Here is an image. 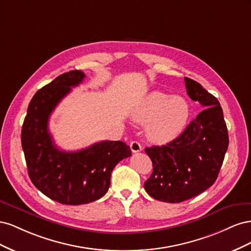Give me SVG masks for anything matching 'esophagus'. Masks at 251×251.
Instances as JSON below:
<instances>
[{"label": "esophagus", "instance_id": "esophagus-1", "mask_svg": "<svg viewBox=\"0 0 251 251\" xmlns=\"http://www.w3.org/2000/svg\"><path fill=\"white\" fill-rule=\"evenodd\" d=\"M130 148H131V151H133V153H138V151H141V150H142L140 143L137 141H132L130 144Z\"/></svg>", "mask_w": 251, "mask_h": 251}]
</instances>
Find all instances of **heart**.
<instances>
[{
	"label": "heart",
	"mask_w": 251,
	"mask_h": 251,
	"mask_svg": "<svg viewBox=\"0 0 251 251\" xmlns=\"http://www.w3.org/2000/svg\"><path fill=\"white\" fill-rule=\"evenodd\" d=\"M189 116V105L181 96L154 91L133 112L135 121L147 125V137L155 143H166L183 131Z\"/></svg>",
	"instance_id": "obj_1"
}]
</instances>
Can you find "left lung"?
Instances as JSON below:
<instances>
[{"instance_id": "obj_1", "label": "left lung", "mask_w": 251, "mask_h": 251, "mask_svg": "<svg viewBox=\"0 0 251 251\" xmlns=\"http://www.w3.org/2000/svg\"><path fill=\"white\" fill-rule=\"evenodd\" d=\"M191 100L203 107L176 139L146 148L153 173L144 189L154 199L179 203L194 198L215 183L228 148V132L217 98L199 82L184 77Z\"/></svg>"}]
</instances>
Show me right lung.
<instances>
[{"label":"right lung","instance_id":"right-lung-1","mask_svg":"<svg viewBox=\"0 0 251 251\" xmlns=\"http://www.w3.org/2000/svg\"><path fill=\"white\" fill-rule=\"evenodd\" d=\"M86 77L80 70L59 75L32 97L22 126V148L28 175L48 198L67 205L100 199L110 187L115 165L130 157L123 141H100L77 151L57 149L48 130L51 113L59 101Z\"/></svg>","mask_w":251,"mask_h":251}]
</instances>
